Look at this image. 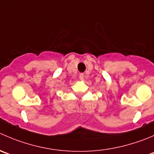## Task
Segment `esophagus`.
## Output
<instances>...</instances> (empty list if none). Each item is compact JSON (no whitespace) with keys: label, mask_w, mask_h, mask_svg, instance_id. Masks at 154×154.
<instances>
[{"label":"esophagus","mask_w":154,"mask_h":154,"mask_svg":"<svg viewBox=\"0 0 154 154\" xmlns=\"http://www.w3.org/2000/svg\"><path fill=\"white\" fill-rule=\"evenodd\" d=\"M83 77H84V74H83V73L80 74V75H79V78H80V80H83Z\"/></svg>","instance_id":"34e87169"}]
</instances>
